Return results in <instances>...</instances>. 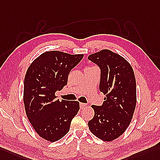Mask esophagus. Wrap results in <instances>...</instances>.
Instances as JSON below:
<instances>
[{"instance_id": "obj_1", "label": "esophagus", "mask_w": 160, "mask_h": 160, "mask_svg": "<svg viewBox=\"0 0 160 160\" xmlns=\"http://www.w3.org/2000/svg\"><path fill=\"white\" fill-rule=\"evenodd\" d=\"M87 107V104H84V103H80V107L81 108H84L85 107Z\"/></svg>"}]
</instances>
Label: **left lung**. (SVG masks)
I'll use <instances>...</instances> for the list:
<instances>
[{
  "label": "left lung",
  "instance_id": "8db88e82",
  "mask_svg": "<svg viewBox=\"0 0 160 160\" xmlns=\"http://www.w3.org/2000/svg\"><path fill=\"white\" fill-rule=\"evenodd\" d=\"M88 59L100 68L99 89L106 95L102 106H92L94 116L89 121V129L109 142L126 131L133 117L136 104L134 71L126 59L108 49L91 54Z\"/></svg>",
  "mask_w": 160,
  "mask_h": 160
}]
</instances>
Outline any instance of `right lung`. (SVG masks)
I'll return each mask as SVG.
<instances>
[{
	"instance_id": "right-lung-1",
	"label": "right lung",
	"mask_w": 160,
	"mask_h": 160,
	"mask_svg": "<svg viewBox=\"0 0 160 160\" xmlns=\"http://www.w3.org/2000/svg\"><path fill=\"white\" fill-rule=\"evenodd\" d=\"M83 54L71 55L59 51L42 53L27 70L24 83L26 113L41 138L55 142L67 134L79 110L78 101L56 99L55 93L67 84L71 70Z\"/></svg>"
}]
</instances>
